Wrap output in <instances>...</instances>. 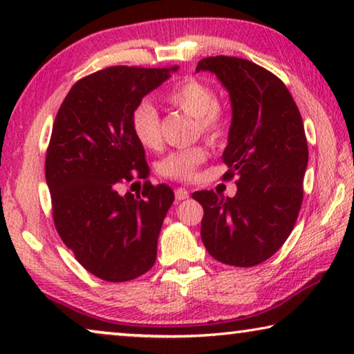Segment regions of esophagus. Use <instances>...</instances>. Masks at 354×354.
<instances>
[{
    "label": "esophagus",
    "mask_w": 354,
    "mask_h": 354,
    "mask_svg": "<svg viewBox=\"0 0 354 354\" xmlns=\"http://www.w3.org/2000/svg\"><path fill=\"white\" fill-rule=\"evenodd\" d=\"M189 196V192L185 188H177L176 189V199L177 201H182V199H187Z\"/></svg>",
    "instance_id": "esophagus-1"
}]
</instances>
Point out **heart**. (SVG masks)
Returning a JSON list of instances; mask_svg holds the SVG:
<instances>
[{
  "label": "heart",
  "instance_id": "b5f03b06",
  "mask_svg": "<svg viewBox=\"0 0 354 354\" xmlns=\"http://www.w3.org/2000/svg\"><path fill=\"white\" fill-rule=\"evenodd\" d=\"M169 105L196 120V129L211 142L222 139L227 132V113L217 102V94L211 86L196 78H187L169 89L165 95ZM132 129L145 148H158L161 143L160 115L150 102H140L132 113ZM207 160L204 147H192L172 151L158 165L162 177L178 182H189L196 176L198 167Z\"/></svg>",
  "mask_w": 354,
  "mask_h": 354
}]
</instances>
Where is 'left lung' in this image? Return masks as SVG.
<instances>
[{
	"mask_svg": "<svg viewBox=\"0 0 354 354\" xmlns=\"http://www.w3.org/2000/svg\"><path fill=\"white\" fill-rule=\"evenodd\" d=\"M212 71L230 92L232 126L223 180L236 176L233 198L194 192L204 209L201 239L215 260L254 266L270 259L294 228L304 201L308 145L290 92L278 76L245 59L215 55L196 71Z\"/></svg>",
	"mask_w": 354,
	"mask_h": 354,
	"instance_id": "1",
	"label": "left lung"
}]
</instances>
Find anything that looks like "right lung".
<instances>
[{
	"label": "right lung",
	"mask_w": 354,
	"mask_h": 354,
	"mask_svg": "<svg viewBox=\"0 0 354 354\" xmlns=\"http://www.w3.org/2000/svg\"><path fill=\"white\" fill-rule=\"evenodd\" d=\"M109 66L76 81L55 116L46 153L54 225L75 259L97 278L124 283L155 265L171 187L143 183L142 194L118 193L147 174L132 113L148 92L177 71Z\"/></svg>",
	"instance_id": "add662e5"
}]
</instances>
